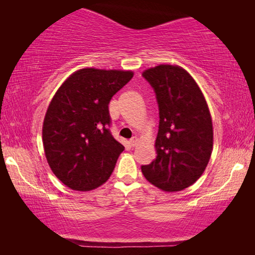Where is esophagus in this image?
I'll return each instance as SVG.
<instances>
[{
	"instance_id": "obj_1",
	"label": "esophagus",
	"mask_w": 255,
	"mask_h": 255,
	"mask_svg": "<svg viewBox=\"0 0 255 255\" xmlns=\"http://www.w3.org/2000/svg\"><path fill=\"white\" fill-rule=\"evenodd\" d=\"M129 144H130L131 147H135V146L138 144V138L137 137L130 138V140H129Z\"/></svg>"
}]
</instances>
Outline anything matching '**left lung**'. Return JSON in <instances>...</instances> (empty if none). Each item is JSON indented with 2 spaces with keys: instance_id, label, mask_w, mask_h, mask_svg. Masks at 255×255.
Instances as JSON below:
<instances>
[{
  "instance_id": "obj_1",
  "label": "left lung",
  "mask_w": 255,
  "mask_h": 255,
  "mask_svg": "<svg viewBox=\"0 0 255 255\" xmlns=\"http://www.w3.org/2000/svg\"><path fill=\"white\" fill-rule=\"evenodd\" d=\"M158 105L156 158L141 165L146 180L164 191H181L204 173L213 150L210 112L195 80L183 68L158 65L145 71Z\"/></svg>"
}]
</instances>
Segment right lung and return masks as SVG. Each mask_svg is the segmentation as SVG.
Segmentation results:
<instances>
[{
	"instance_id": "1",
	"label": "right lung",
	"mask_w": 255,
	"mask_h": 255,
	"mask_svg": "<svg viewBox=\"0 0 255 255\" xmlns=\"http://www.w3.org/2000/svg\"><path fill=\"white\" fill-rule=\"evenodd\" d=\"M132 75L130 71L83 68L54 96L42 141L51 171L68 188L89 191L110 178L125 147L110 131L109 103Z\"/></svg>"
}]
</instances>
